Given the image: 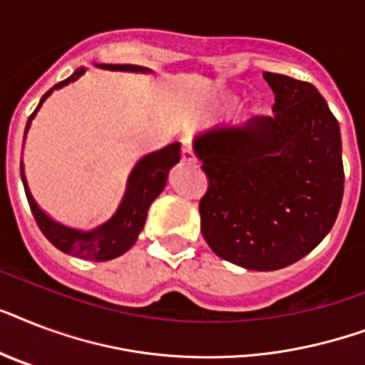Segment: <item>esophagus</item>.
<instances>
[{
  "label": "esophagus",
  "instance_id": "obj_1",
  "mask_svg": "<svg viewBox=\"0 0 365 365\" xmlns=\"http://www.w3.org/2000/svg\"><path fill=\"white\" fill-rule=\"evenodd\" d=\"M182 159L183 163H187V165H195V163H197V155H195L193 149V140L189 136L182 138Z\"/></svg>",
  "mask_w": 365,
  "mask_h": 365
}]
</instances>
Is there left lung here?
I'll return each mask as SVG.
<instances>
[{
  "label": "left lung",
  "mask_w": 365,
  "mask_h": 365,
  "mask_svg": "<svg viewBox=\"0 0 365 365\" xmlns=\"http://www.w3.org/2000/svg\"><path fill=\"white\" fill-rule=\"evenodd\" d=\"M271 117L217 125L195 138L208 191L200 231L212 252L252 271H277L314 250L339 214L345 170L339 123L311 83L263 73Z\"/></svg>",
  "instance_id": "1"
}]
</instances>
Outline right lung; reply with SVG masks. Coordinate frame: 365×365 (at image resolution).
Listing matches in <instances>:
<instances>
[{
    "instance_id": "add662e5",
    "label": "right lung",
    "mask_w": 365,
    "mask_h": 365,
    "mask_svg": "<svg viewBox=\"0 0 365 365\" xmlns=\"http://www.w3.org/2000/svg\"><path fill=\"white\" fill-rule=\"evenodd\" d=\"M100 68H108V70H121V71H149L148 68H140V66H115V64H100ZM85 73V68H79L71 73L68 79L56 83L48 93L43 94L41 102L31 113L26 125V132L30 128L31 119L36 117L37 110L41 108L48 94L70 85L71 81H77L79 77ZM176 163H180V143L174 142L166 148L153 151V153L145 155L130 172L128 178V185H126V193L123 197L121 205L117 208L115 216L111 217L110 222L102 223L100 227L93 231H81V229L68 227L64 223L54 222L53 217L47 216L45 212L37 206V202L31 197L28 183L24 178V168L20 165V176L24 183L26 197L30 202L31 214L36 217V223L41 229V233L47 237L51 242L64 254L76 255L81 259L87 261H110L113 257H119L132 248V244L136 242L138 235L143 229L145 217L151 202L160 195L165 189L166 178L168 172Z\"/></svg>"
}]
</instances>
